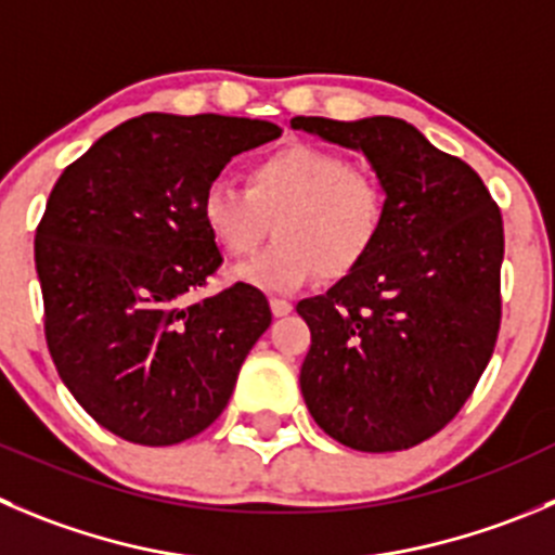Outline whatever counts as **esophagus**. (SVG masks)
I'll return each instance as SVG.
<instances>
[{
  "mask_svg": "<svg viewBox=\"0 0 555 555\" xmlns=\"http://www.w3.org/2000/svg\"><path fill=\"white\" fill-rule=\"evenodd\" d=\"M269 308H272V315H278V319H281V315H288L294 310V305L288 302V299H269Z\"/></svg>",
  "mask_w": 555,
  "mask_h": 555,
  "instance_id": "1",
  "label": "esophagus"
}]
</instances>
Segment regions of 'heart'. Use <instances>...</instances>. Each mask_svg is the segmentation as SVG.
Returning a JSON list of instances; mask_svg holds the SVG:
<instances>
[{
  "label": "heart",
  "mask_w": 555,
  "mask_h": 555,
  "mask_svg": "<svg viewBox=\"0 0 555 555\" xmlns=\"http://www.w3.org/2000/svg\"><path fill=\"white\" fill-rule=\"evenodd\" d=\"M245 190L212 182L204 190L202 223L231 258H245L269 234L278 242L231 269L261 292H297L321 272L346 278L376 247L387 220V193L371 171L313 144H286L247 166Z\"/></svg>",
  "instance_id": "heart-1"
}]
</instances>
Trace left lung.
<instances>
[{"mask_svg": "<svg viewBox=\"0 0 555 555\" xmlns=\"http://www.w3.org/2000/svg\"><path fill=\"white\" fill-rule=\"evenodd\" d=\"M367 157L387 193L371 256L297 313L310 326L299 387L315 425L360 452L439 433L477 387L501 324L504 225L472 166L395 116H294Z\"/></svg>", "mask_w": 555, "mask_h": 555, "instance_id": "1", "label": "left lung"}]
</instances>
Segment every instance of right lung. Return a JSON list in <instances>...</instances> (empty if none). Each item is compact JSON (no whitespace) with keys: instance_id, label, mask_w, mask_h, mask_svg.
<instances>
[{"instance_id":"obj_1","label":"right lung","mask_w":555,"mask_h":555,"mask_svg":"<svg viewBox=\"0 0 555 555\" xmlns=\"http://www.w3.org/2000/svg\"><path fill=\"white\" fill-rule=\"evenodd\" d=\"M281 133L245 116L144 114L56 179L35 236L46 340L73 398L119 439L168 447L207 430L272 324L247 283L184 297L223 263L204 190Z\"/></svg>"}]
</instances>
